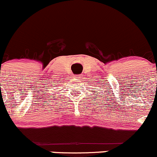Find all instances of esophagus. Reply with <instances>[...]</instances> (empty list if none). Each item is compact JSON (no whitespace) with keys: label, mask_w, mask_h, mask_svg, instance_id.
I'll return each mask as SVG.
<instances>
[{"label":"esophagus","mask_w":157,"mask_h":157,"mask_svg":"<svg viewBox=\"0 0 157 157\" xmlns=\"http://www.w3.org/2000/svg\"><path fill=\"white\" fill-rule=\"evenodd\" d=\"M81 76H82V75H75V76L74 77V78H80Z\"/></svg>","instance_id":"1"}]
</instances>
